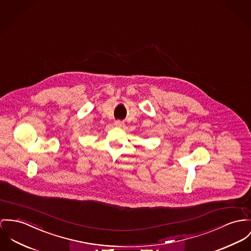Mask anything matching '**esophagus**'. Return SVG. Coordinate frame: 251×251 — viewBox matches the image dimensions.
<instances>
[{"label":"esophagus","instance_id":"1","mask_svg":"<svg viewBox=\"0 0 251 251\" xmlns=\"http://www.w3.org/2000/svg\"><path fill=\"white\" fill-rule=\"evenodd\" d=\"M115 125H116V127H123L124 123L121 120H116L115 121Z\"/></svg>","mask_w":251,"mask_h":251}]
</instances>
